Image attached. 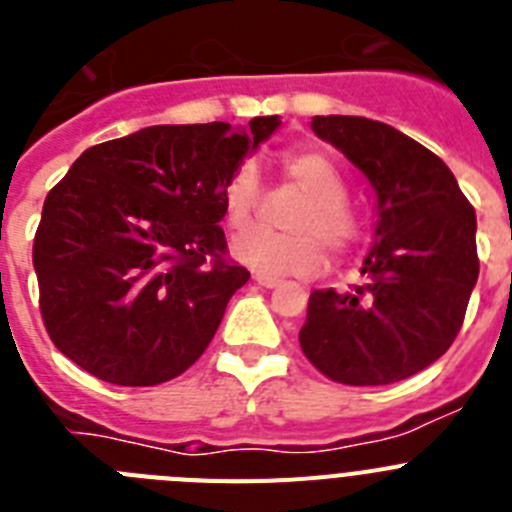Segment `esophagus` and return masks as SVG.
<instances>
[{"mask_svg":"<svg viewBox=\"0 0 512 512\" xmlns=\"http://www.w3.org/2000/svg\"><path fill=\"white\" fill-rule=\"evenodd\" d=\"M256 284H261V287L271 289V287H279V279L277 277H266V274H256Z\"/></svg>","mask_w":512,"mask_h":512,"instance_id":"1","label":"esophagus"}]
</instances>
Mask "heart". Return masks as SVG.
Listing matches in <instances>:
<instances>
[{
  "instance_id": "b5f03b06",
  "label": "heart",
  "mask_w": 512,
  "mask_h": 512,
  "mask_svg": "<svg viewBox=\"0 0 512 512\" xmlns=\"http://www.w3.org/2000/svg\"><path fill=\"white\" fill-rule=\"evenodd\" d=\"M279 179L302 194L287 215L289 233L253 230L233 243V256L266 277H312L330 259H348L364 238L359 212L346 200V182L323 151L295 146L279 153ZM264 184L256 166L241 164L223 187L228 228L241 233L259 215Z\"/></svg>"
}]
</instances>
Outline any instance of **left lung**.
Segmentation results:
<instances>
[{"label":"left lung","mask_w":512,"mask_h":512,"mask_svg":"<svg viewBox=\"0 0 512 512\" xmlns=\"http://www.w3.org/2000/svg\"><path fill=\"white\" fill-rule=\"evenodd\" d=\"M312 130L364 171L379 220L364 284L310 295L302 354L333 382H400L459 336L479 274L477 215L449 166L400 130L348 115L312 117Z\"/></svg>","instance_id":"obj_1"}]
</instances>
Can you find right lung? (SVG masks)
I'll return each instance as SVG.
<instances>
[{
    "instance_id": "right-lung-1",
    "label": "right lung",
    "mask_w": 512,
    "mask_h": 512,
    "mask_svg": "<svg viewBox=\"0 0 512 512\" xmlns=\"http://www.w3.org/2000/svg\"><path fill=\"white\" fill-rule=\"evenodd\" d=\"M279 117L153 125L87 148L35 230L40 315L53 346L120 387L179 377L248 282L220 228L223 187Z\"/></svg>"
}]
</instances>
